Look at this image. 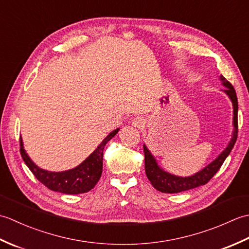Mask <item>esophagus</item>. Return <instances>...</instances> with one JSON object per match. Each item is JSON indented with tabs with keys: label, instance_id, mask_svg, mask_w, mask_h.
I'll use <instances>...</instances> for the list:
<instances>
[{
	"label": "esophagus",
	"instance_id": "34e87169",
	"mask_svg": "<svg viewBox=\"0 0 249 249\" xmlns=\"http://www.w3.org/2000/svg\"><path fill=\"white\" fill-rule=\"evenodd\" d=\"M133 125L135 126V127L140 128V127H142V126L144 125V121H143V119H142V118H135L133 120Z\"/></svg>",
	"mask_w": 249,
	"mask_h": 249
}]
</instances>
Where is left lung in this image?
<instances>
[{
    "mask_svg": "<svg viewBox=\"0 0 249 249\" xmlns=\"http://www.w3.org/2000/svg\"><path fill=\"white\" fill-rule=\"evenodd\" d=\"M220 80L223 81V84L227 88L224 91L230 97V99L232 100V104H233V125L235 130L230 143L213 162H211L209 166H206L198 173L194 174L193 177L188 178L176 177L161 170V169L157 166L154 157L151 155V153L146 149V146L143 145L145 174L147 178L150 179L153 186H154V188L160 190V192L166 194H176L184 192V190H188L201 186V185H205L215 176L216 172L219 170L227 156L230 154L231 150L233 149L237 138V127H239V126H237V110H239V105H237V97L233 86H232L224 76H220Z\"/></svg>",
    "mask_w": 249,
    "mask_h": 249,
    "instance_id": "left-lung-1",
    "label": "left lung"
}]
</instances>
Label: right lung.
<instances>
[{
  "label": "right lung",
  "mask_w": 249,
  "mask_h": 249,
  "mask_svg": "<svg viewBox=\"0 0 249 249\" xmlns=\"http://www.w3.org/2000/svg\"><path fill=\"white\" fill-rule=\"evenodd\" d=\"M118 131L119 128L111 131L104 139L102 143L98 145L97 149L81 165L68 171L50 172L39 169L30 160V157L26 155L21 138L20 154L22 156L25 165L28 166L32 173L34 174V177L49 189L70 195L88 193L89 190H91L96 185L98 179L100 178V176H102L105 145L110 139L113 138Z\"/></svg>",
  "instance_id": "obj_1"
}]
</instances>
